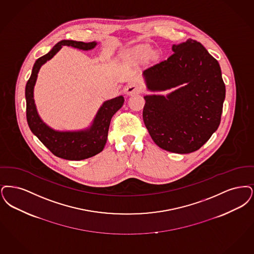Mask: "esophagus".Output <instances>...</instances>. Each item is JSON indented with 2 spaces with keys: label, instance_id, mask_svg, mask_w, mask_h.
<instances>
[{
  "label": "esophagus",
  "instance_id": "1",
  "mask_svg": "<svg viewBox=\"0 0 254 254\" xmlns=\"http://www.w3.org/2000/svg\"><path fill=\"white\" fill-rule=\"evenodd\" d=\"M125 90H126V94H127L128 96H130V95L140 93V92L142 91V88H141V86H140L139 84L132 82V83H130V84L126 87Z\"/></svg>",
  "mask_w": 254,
  "mask_h": 254
}]
</instances>
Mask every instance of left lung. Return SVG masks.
Wrapping results in <instances>:
<instances>
[{
	"label": "left lung",
	"mask_w": 254,
	"mask_h": 254,
	"mask_svg": "<svg viewBox=\"0 0 254 254\" xmlns=\"http://www.w3.org/2000/svg\"><path fill=\"white\" fill-rule=\"evenodd\" d=\"M166 61L143 72L147 88L165 91L166 97L145 96L143 122L155 143L176 154L197 151L221 122L226 87L218 62L202 44L189 39L174 44Z\"/></svg>",
	"instance_id": "obj_1"
}]
</instances>
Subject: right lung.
<instances>
[{"label":"right lung","instance_id":"right-lung-1","mask_svg":"<svg viewBox=\"0 0 254 254\" xmlns=\"http://www.w3.org/2000/svg\"><path fill=\"white\" fill-rule=\"evenodd\" d=\"M63 45L72 46L81 50L93 49L97 43H83L64 40L46 54L39 58L35 64L31 76L25 86L26 120L31 132L56 156L67 160H82L100 153L107 140L112 117L122 108L124 102L122 96L105 101L98 111L91 127L77 132H60L48 127L38 115L34 101V86L41 66L52 59Z\"/></svg>","mask_w":254,"mask_h":254}]
</instances>
